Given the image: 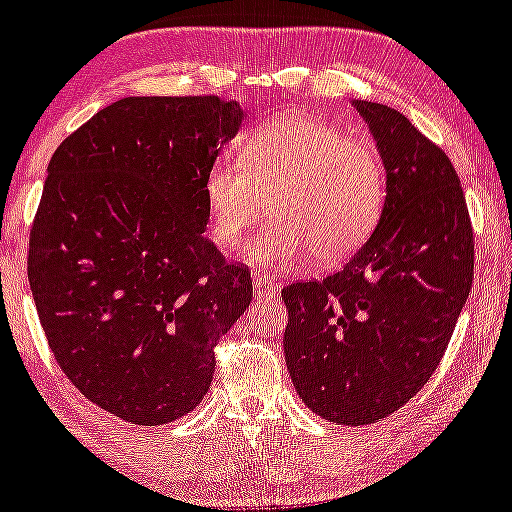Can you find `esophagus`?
Listing matches in <instances>:
<instances>
[{
	"instance_id": "1",
	"label": "esophagus",
	"mask_w": 512,
	"mask_h": 512,
	"mask_svg": "<svg viewBox=\"0 0 512 512\" xmlns=\"http://www.w3.org/2000/svg\"><path fill=\"white\" fill-rule=\"evenodd\" d=\"M252 289H255L257 296H277L279 284L274 282V279L265 277V274L255 272V274H252Z\"/></svg>"
}]
</instances>
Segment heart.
Instances as JSON below:
<instances>
[{"label": "heart", "instance_id": "heart-1", "mask_svg": "<svg viewBox=\"0 0 512 512\" xmlns=\"http://www.w3.org/2000/svg\"><path fill=\"white\" fill-rule=\"evenodd\" d=\"M209 233L233 247L267 209L245 260L277 265L311 255L338 265L367 243L386 201V167L369 140L311 116H279L257 128L243 162L221 157L204 177Z\"/></svg>", "mask_w": 512, "mask_h": 512}]
</instances>
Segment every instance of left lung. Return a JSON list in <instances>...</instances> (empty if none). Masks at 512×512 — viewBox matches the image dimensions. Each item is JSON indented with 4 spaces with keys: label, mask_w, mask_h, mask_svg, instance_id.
I'll list each match as a JSON object with an SVG mask.
<instances>
[{
    "label": "left lung",
    "mask_w": 512,
    "mask_h": 512,
    "mask_svg": "<svg viewBox=\"0 0 512 512\" xmlns=\"http://www.w3.org/2000/svg\"><path fill=\"white\" fill-rule=\"evenodd\" d=\"M352 106L384 160V211L345 267L284 286V357L313 413L369 425L406 406L445 355L474 282V233L449 157L396 109Z\"/></svg>",
    "instance_id": "1"
}]
</instances>
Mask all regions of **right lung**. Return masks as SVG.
<instances>
[{
	"label": "right lung",
	"mask_w": 512,
	"mask_h": 512,
	"mask_svg": "<svg viewBox=\"0 0 512 512\" xmlns=\"http://www.w3.org/2000/svg\"><path fill=\"white\" fill-rule=\"evenodd\" d=\"M240 123L238 101L126 97L48 165L28 245L38 318L67 379L133 425L199 406L252 301L250 272L204 233V177Z\"/></svg>",
	"instance_id": "right-lung-1"
}]
</instances>
